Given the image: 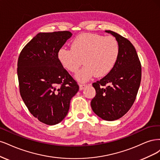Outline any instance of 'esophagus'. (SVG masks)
Masks as SVG:
<instances>
[{"label": "esophagus", "mask_w": 160, "mask_h": 160, "mask_svg": "<svg viewBox=\"0 0 160 160\" xmlns=\"http://www.w3.org/2000/svg\"><path fill=\"white\" fill-rule=\"evenodd\" d=\"M86 84H79V88H80V90H84V89L85 88H86Z\"/></svg>", "instance_id": "obj_1"}]
</instances>
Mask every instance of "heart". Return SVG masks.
<instances>
[{
    "instance_id": "heart-1",
    "label": "heart",
    "mask_w": 160,
    "mask_h": 160,
    "mask_svg": "<svg viewBox=\"0 0 160 160\" xmlns=\"http://www.w3.org/2000/svg\"><path fill=\"white\" fill-rule=\"evenodd\" d=\"M119 44L113 37L84 33L76 37L71 43V49L61 48L58 58L64 68L76 73L79 82L89 80L94 75L102 77L110 72L118 59Z\"/></svg>"
}]
</instances>
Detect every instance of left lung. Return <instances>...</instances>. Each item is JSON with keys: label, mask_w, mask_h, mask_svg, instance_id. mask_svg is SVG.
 Returning a JSON list of instances; mask_svg holds the SVG:
<instances>
[{"label": "left lung", "mask_w": 160, "mask_h": 160, "mask_svg": "<svg viewBox=\"0 0 160 160\" xmlns=\"http://www.w3.org/2000/svg\"><path fill=\"white\" fill-rule=\"evenodd\" d=\"M105 32L116 38L120 54L110 72L92 84L96 94L91 101V107L102 119L114 121L125 115L134 102L140 85L142 67L130 41L111 30Z\"/></svg>", "instance_id": "8db88e82"}]
</instances>
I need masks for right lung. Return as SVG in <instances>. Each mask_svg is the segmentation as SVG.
<instances>
[{"mask_svg":"<svg viewBox=\"0 0 160 160\" xmlns=\"http://www.w3.org/2000/svg\"><path fill=\"white\" fill-rule=\"evenodd\" d=\"M72 34L39 32L19 55L20 93L30 112L45 124L55 125L68 114L79 86L61 64L58 50Z\"/></svg>","mask_w":160,"mask_h":160,"instance_id":"obj_1","label":"right lung"}]
</instances>
